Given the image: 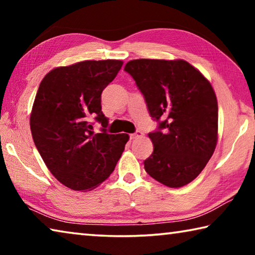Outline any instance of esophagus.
Returning a JSON list of instances; mask_svg holds the SVG:
<instances>
[{
  "mask_svg": "<svg viewBox=\"0 0 255 255\" xmlns=\"http://www.w3.org/2000/svg\"><path fill=\"white\" fill-rule=\"evenodd\" d=\"M143 135H144V133L141 132L140 130H137L136 132L130 133V139H136V138H139V137H141Z\"/></svg>",
  "mask_w": 255,
  "mask_h": 255,
  "instance_id": "obj_1",
  "label": "esophagus"
}]
</instances>
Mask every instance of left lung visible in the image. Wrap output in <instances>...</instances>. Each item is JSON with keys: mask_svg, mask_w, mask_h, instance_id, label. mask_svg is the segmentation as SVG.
Instances as JSON below:
<instances>
[{"mask_svg": "<svg viewBox=\"0 0 255 255\" xmlns=\"http://www.w3.org/2000/svg\"><path fill=\"white\" fill-rule=\"evenodd\" d=\"M147 103L159 130L149 132L154 152L145 171L166 187L195 180L214 154L218 105L210 82L183 59H132L125 66Z\"/></svg>", "mask_w": 255, "mask_h": 255, "instance_id": "obj_1", "label": "left lung"}]
</instances>
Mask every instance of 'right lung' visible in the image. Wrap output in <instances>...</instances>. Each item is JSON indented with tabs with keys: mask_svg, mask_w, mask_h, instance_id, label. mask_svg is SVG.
Returning a JSON list of instances; mask_svg holds the SVG:
<instances>
[{
	"mask_svg": "<svg viewBox=\"0 0 255 255\" xmlns=\"http://www.w3.org/2000/svg\"><path fill=\"white\" fill-rule=\"evenodd\" d=\"M124 62L84 60L47 73L30 115V129L50 173L76 191H89L109 178L122 156L128 133L106 132L101 93ZM101 122L94 134L91 122Z\"/></svg>",
	"mask_w": 255,
	"mask_h": 255,
	"instance_id": "1",
	"label": "right lung"
}]
</instances>
